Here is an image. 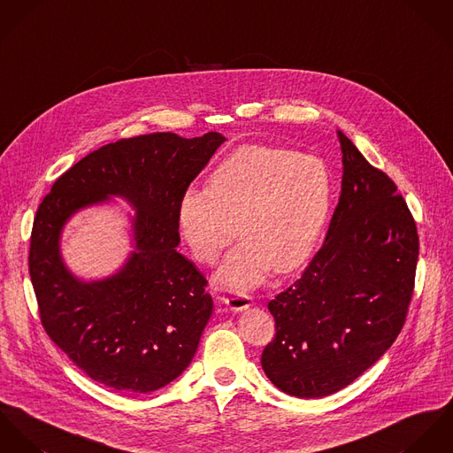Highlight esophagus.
I'll use <instances>...</instances> for the list:
<instances>
[{
	"instance_id": "obj_1",
	"label": "esophagus",
	"mask_w": 453,
	"mask_h": 453,
	"mask_svg": "<svg viewBox=\"0 0 453 453\" xmlns=\"http://www.w3.org/2000/svg\"><path fill=\"white\" fill-rule=\"evenodd\" d=\"M226 305L233 311V312H243L247 311L249 307L253 305V301L249 296H243V294H236V296H231L227 299H224Z\"/></svg>"
}]
</instances>
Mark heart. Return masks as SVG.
<instances>
[{"label":"heart","instance_id":"obj_1","mask_svg":"<svg viewBox=\"0 0 453 453\" xmlns=\"http://www.w3.org/2000/svg\"><path fill=\"white\" fill-rule=\"evenodd\" d=\"M330 204L332 177L321 157L250 144L217 163L206 189L182 193L177 226L202 264H213L238 231L243 240L213 281L243 292L258 287L273 269L287 274L301 267L316 249Z\"/></svg>","mask_w":453,"mask_h":453}]
</instances>
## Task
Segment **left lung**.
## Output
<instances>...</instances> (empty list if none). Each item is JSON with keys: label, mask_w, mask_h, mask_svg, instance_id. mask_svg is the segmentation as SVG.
<instances>
[{"label": "left lung", "mask_w": 453, "mask_h": 453, "mask_svg": "<svg viewBox=\"0 0 453 453\" xmlns=\"http://www.w3.org/2000/svg\"><path fill=\"white\" fill-rule=\"evenodd\" d=\"M342 184L321 250L267 309V379L297 398L330 396L391 348L413 294L418 236L395 182L337 130Z\"/></svg>", "instance_id": "obj_1"}]
</instances>
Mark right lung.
I'll use <instances>...</instances> for the list:
<instances>
[{"label":"right lung","mask_w":453,"mask_h":453,"mask_svg":"<svg viewBox=\"0 0 453 453\" xmlns=\"http://www.w3.org/2000/svg\"><path fill=\"white\" fill-rule=\"evenodd\" d=\"M226 137L139 135L90 152L51 186L33 226L29 274L51 341L90 379L116 391L151 393L193 361L213 301L196 265L177 251V204ZM118 197L133 250L112 274L76 277L61 234L81 209Z\"/></svg>","instance_id":"right-lung-1"}]
</instances>
